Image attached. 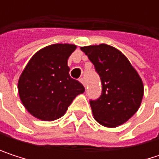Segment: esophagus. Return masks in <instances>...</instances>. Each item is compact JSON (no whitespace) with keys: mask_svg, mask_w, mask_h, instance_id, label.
I'll use <instances>...</instances> for the list:
<instances>
[{"mask_svg":"<svg viewBox=\"0 0 159 159\" xmlns=\"http://www.w3.org/2000/svg\"><path fill=\"white\" fill-rule=\"evenodd\" d=\"M79 81L81 82V83H82V84H83V85H84V86L85 87V83H84V78H80Z\"/></svg>","mask_w":159,"mask_h":159,"instance_id":"1","label":"esophagus"}]
</instances>
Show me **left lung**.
Returning a JSON list of instances; mask_svg holds the SVG:
<instances>
[{"mask_svg":"<svg viewBox=\"0 0 159 159\" xmlns=\"http://www.w3.org/2000/svg\"><path fill=\"white\" fill-rule=\"evenodd\" d=\"M100 76L102 94L90 100L94 119L101 125L115 128L126 122L140 108L143 81L126 56L107 45L81 47Z\"/></svg>","mask_w":159,"mask_h":159,"instance_id":"obj_1","label":"left lung"}]
</instances>
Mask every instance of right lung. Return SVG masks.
Here are the masks:
<instances>
[{
	"label": "right lung",
	"instance_id": "add662e5",
	"mask_svg": "<svg viewBox=\"0 0 159 159\" xmlns=\"http://www.w3.org/2000/svg\"><path fill=\"white\" fill-rule=\"evenodd\" d=\"M74 44H52L39 49L27 62L18 80L20 99L32 116L51 121L62 117L84 87L73 79L67 65Z\"/></svg>",
	"mask_w": 159,
	"mask_h": 159
}]
</instances>
